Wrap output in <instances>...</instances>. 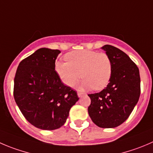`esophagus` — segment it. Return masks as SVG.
I'll return each mask as SVG.
<instances>
[{
	"instance_id": "esophagus-1",
	"label": "esophagus",
	"mask_w": 153,
	"mask_h": 153,
	"mask_svg": "<svg viewBox=\"0 0 153 153\" xmlns=\"http://www.w3.org/2000/svg\"><path fill=\"white\" fill-rule=\"evenodd\" d=\"M77 95H78V97H82V95H83V93H82V92H77Z\"/></svg>"
}]
</instances>
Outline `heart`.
<instances>
[{"instance_id":"1","label":"heart","mask_w":153,"mask_h":153,"mask_svg":"<svg viewBox=\"0 0 153 153\" xmlns=\"http://www.w3.org/2000/svg\"><path fill=\"white\" fill-rule=\"evenodd\" d=\"M67 62H56L55 69L61 80L68 86H74L78 79L82 89L104 88L110 82L113 74L112 61L107 54L92 50L74 51L65 56Z\"/></svg>"}]
</instances>
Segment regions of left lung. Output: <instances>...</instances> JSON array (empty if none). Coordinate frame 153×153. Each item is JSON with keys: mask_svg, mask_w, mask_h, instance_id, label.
I'll list each match as a JSON object with an SVG mask.
<instances>
[{"mask_svg": "<svg viewBox=\"0 0 153 153\" xmlns=\"http://www.w3.org/2000/svg\"><path fill=\"white\" fill-rule=\"evenodd\" d=\"M101 49L111 59L113 74L105 88L88 94L91 98L88 112L96 126L111 128L123 124L137 104L140 78L139 69L127 54L110 45Z\"/></svg>", "mask_w": 153, "mask_h": 153, "instance_id": "1", "label": "left lung"}]
</instances>
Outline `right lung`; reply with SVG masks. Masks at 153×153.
<instances>
[{"mask_svg": "<svg viewBox=\"0 0 153 153\" xmlns=\"http://www.w3.org/2000/svg\"><path fill=\"white\" fill-rule=\"evenodd\" d=\"M61 51L41 48L19 65L14 78L16 103L27 121L42 130H55L66 122L79 100L55 71Z\"/></svg>", "mask_w": 153, "mask_h": 153, "instance_id": "obj_1", "label": "right lung"}]
</instances>
